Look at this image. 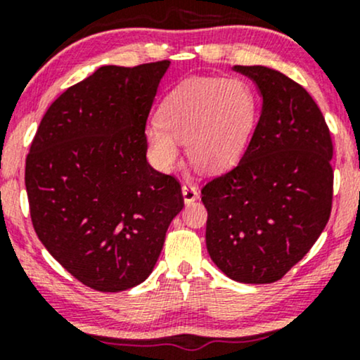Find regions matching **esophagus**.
Returning a JSON list of instances; mask_svg holds the SVG:
<instances>
[{
  "instance_id": "obj_1",
  "label": "esophagus",
  "mask_w": 360,
  "mask_h": 360,
  "mask_svg": "<svg viewBox=\"0 0 360 360\" xmlns=\"http://www.w3.org/2000/svg\"><path fill=\"white\" fill-rule=\"evenodd\" d=\"M183 198L186 203H193L200 198V189H198L196 184L193 183H184L183 184Z\"/></svg>"
}]
</instances>
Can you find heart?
<instances>
[{"mask_svg": "<svg viewBox=\"0 0 360 360\" xmlns=\"http://www.w3.org/2000/svg\"><path fill=\"white\" fill-rule=\"evenodd\" d=\"M147 142L159 167L174 166L179 142L194 166L213 171L245 150L257 120V98L240 77H196L176 86L159 108Z\"/></svg>", "mask_w": 360, "mask_h": 360, "instance_id": "heart-1", "label": "heart"}]
</instances>
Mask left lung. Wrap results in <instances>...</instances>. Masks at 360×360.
<instances>
[{
  "label": "left lung",
  "instance_id": "obj_1",
  "mask_svg": "<svg viewBox=\"0 0 360 360\" xmlns=\"http://www.w3.org/2000/svg\"><path fill=\"white\" fill-rule=\"evenodd\" d=\"M257 84L262 111L243 157L201 189L206 247L218 269L276 283L323 232L332 212L333 143L308 91L264 65H235Z\"/></svg>",
  "mask_w": 360,
  "mask_h": 360
}]
</instances>
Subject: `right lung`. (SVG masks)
Listing matches in <instances>:
<instances>
[{"instance_id":"obj_1","label":"right lung","mask_w":360,"mask_h":360,"mask_svg":"<svg viewBox=\"0 0 360 360\" xmlns=\"http://www.w3.org/2000/svg\"><path fill=\"white\" fill-rule=\"evenodd\" d=\"M169 64L103 65L49 106L32 140L25 186L35 233L96 291L143 283L184 206L179 181L146 157L147 118Z\"/></svg>"}]
</instances>
